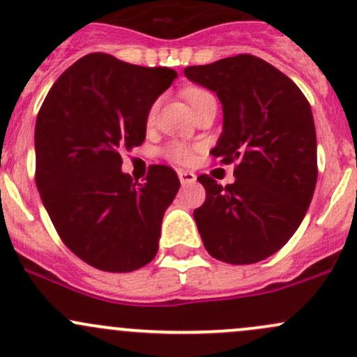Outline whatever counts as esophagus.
Here are the masks:
<instances>
[{
	"label": "esophagus",
	"instance_id": "esophagus-1",
	"mask_svg": "<svg viewBox=\"0 0 357 357\" xmlns=\"http://www.w3.org/2000/svg\"><path fill=\"white\" fill-rule=\"evenodd\" d=\"M178 176H179V181H181V185H191V183L197 181V174H195V172H191V171L179 169Z\"/></svg>",
	"mask_w": 357,
	"mask_h": 357
}]
</instances>
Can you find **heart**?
I'll return each mask as SVG.
<instances>
[{"label": "heart", "instance_id": "obj_1", "mask_svg": "<svg viewBox=\"0 0 357 357\" xmlns=\"http://www.w3.org/2000/svg\"><path fill=\"white\" fill-rule=\"evenodd\" d=\"M185 96H186L188 103H190L191 109H193L198 103H202L205 98H208L211 95L208 91H205V89H188ZM158 107H159V103L155 101V103H152L151 108H149L147 116H146L147 125L154 123L155 115H158ZM160 155H162L164 159L169 160V162L179 164V166H186V164L193 162L195 149L190 147L185 142H179V140H172V142L167 144V146H164L162 149H160Z\"/></svg>", "mask_w": 357, "mask_h": 357}]
</instances>
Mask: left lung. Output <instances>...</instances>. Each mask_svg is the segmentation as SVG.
Masks as SVG:
<instances>
[{
	"instance_id": "8db88e82",
	"label": "left lung",
	"mask_w": 357,
	"mask_h": 357,
	"mask_svg": "<svg viewBox=\"0 0 357 357\" xmlns=\"http://www.w3.org/2000/svg\"><path fill=\"white\" fill-rule=\"evenodd\" d=\"M217 93L223 132L210 154L236 164L232 185L198 176L205 203L193 211L203 245L227 264H252L278 252L300 227L317 183V135L300 88L269 62L250 56L185 69Z\"/></svg>"
}]
</instances>
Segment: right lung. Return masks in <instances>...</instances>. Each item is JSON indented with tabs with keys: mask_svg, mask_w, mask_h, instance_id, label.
Segmentation results:
<instances>
[{
	"mask_svg": "<svg viewBox=\"0 0 357 357\" xmlns=\"http://www.w3.org/2000/svg\"><path fill=\"white\" fill-rule=\"evenodd\" d=\"M174 69L88 54L61 74L35 123V183L59 237L79 259L130 273L154 259L160 222L179 190L174 169L146 183L121 172V154L146 139V116Z\"/></svg>",
	"mask_w": 357,
	"mask_h": 357,
	"instance_id": "obj_1",
	"label": "right lung"
}]
</instances>
